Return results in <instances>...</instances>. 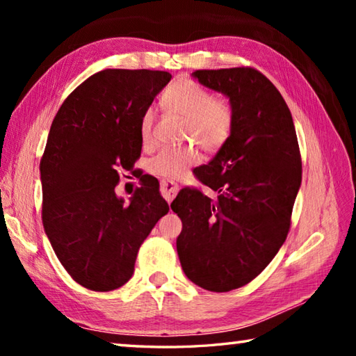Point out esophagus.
<instances>
[{
	"mask_svg": "<svg viewBox=\"0 0 356 356\" xmlns=\"http://www.w3.org/2000/svg\"><path fill=\"white\" fill-rule=\"evenodd\" d=\"M160 186H161V195L165 196V200L168 202H171L179 193V185L176 182H172V180H161Z\"/></svg>",
	"mask_w": 356,
	"mask_h": 356,
	"instance_id": "1",
	"label": "esophagus"
}]
</instances>
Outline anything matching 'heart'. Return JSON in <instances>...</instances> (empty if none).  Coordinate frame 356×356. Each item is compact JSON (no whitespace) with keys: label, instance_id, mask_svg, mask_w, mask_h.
<instances>
[{"label":"heart","instance_id":"obj_1","mask_svg":"<svg viewBox=\"0 0 356 356\" xmlns=\"http://www.w3.org/2000/svg\"><path fill=\"white\" fill-rule=\"evenodd\" d=\"M163 105L168 111L186 120L185 140L195 141L207 152H216L227 143L232 134L234 111L226 99H215L206 88L191 80L172 83L163 94ZM155 111H144L140 122V134L144 146L154 143ZM201 159L195 146L163 149L149 160V171L154 176L177 179L196 165Z\"/></svg>","mask_w":356,"mask_h":356}]
</instances>
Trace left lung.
Segmentation results:
<instances>
[{"mask_svg": "<svg viewBox=\"0 0 356 356\" xmlns=\"http://www.w3.org/2000/svg\"><path fill=\"white\" fill-rule=\"evenodd\" d=\"M191 76L225 95L234 125L197 174L218 200L184 188L171 204L182 220L177 254L196 286L229 292L254 280L284 243L301 185L300 149L284 99L261 72L234 67Z\"/></svg>", "mask_w": 356, "mask_h": 356, "instance_id": "1", "label": "left lung"}]
</instances>
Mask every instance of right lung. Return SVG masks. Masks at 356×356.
Instances as JSON below:
<instances>
[{
	"label": "right lung",
	"mask_w": 356,
	"mask_h": 356,
	"mask_svg": "<svg viewBox=\"0 0 356 356\" xmlns=\"http://www.w3.org/2000/svg\"><path fill=\"white\" fill-rule=\"evenodd\" d=\"M170 72L100 70L59 108L40 161L42 221L59 262L78 284L114 291L135 270L138 250L170 206L160 184L143 182L129 202L118 171L141 155L140 122Z\"/></svg>",
	"instance_id": "1"
}]
</instances>
